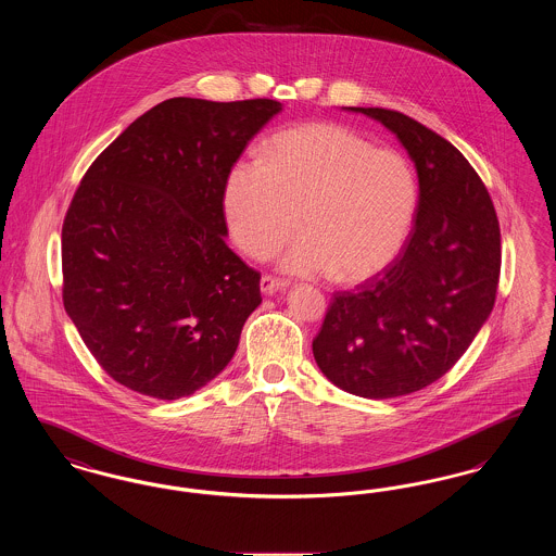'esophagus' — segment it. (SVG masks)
Instances as JSON below:
<instances>
[{
    "instance_id": "1",
    "label": "esophagus",
    "mask_w": 556,
    "mask_h": 556,
    "mask_svg": "<svg viewBox=\"0 0 556 556\" xmlns=\"http://www.w3.org/2000/svg\"><path fill=\"white\" fill-rule=\"evenodd\" d=\"M286 288H290V281H286V279H277V277H270V275H265L261 279V291L263 293H275V291L286 290Z\"/></svg>"
}]
</instances>
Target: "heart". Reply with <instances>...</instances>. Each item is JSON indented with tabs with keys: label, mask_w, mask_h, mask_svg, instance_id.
I'll return each mask as SVG.
<instances>
[{
	"label": "heart",
	"mask_w": 556,
	"mask_h": 556,
	"mask_svg": "<svg viewBox=\"0 0 556 556\" xmlns=\"http://www.w3.org/2000/svg\"><path fill=\"white\" fill-rule=\"evenodd\" d=\"M419 206L413 164L336 123L277 132L263 160H238L223 186V212L239 248L273 256L298 231L281 265L356 283L390 265Z\"/></svg>",
	"instance_id": "1"
}]
</instances>
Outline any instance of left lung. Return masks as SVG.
I'll list each match as a JSON object with an SVG mask.
<instances>
[{"label": "left lung", "mask_w": 556, "mask_h": 556, "mask_svg": "<svg viewBox=\"0 0 556 556\" xmlns=\"http://www.w3.org/2000/svg\"><path fill=\"white\" fill-rule=\"evenodd\" d=\"M394 132L415 162L419 206L396 261L338 291L313 340L323 375L354 396L424 390L448 372L490 317L501 227L467 159L438 132L386 108H345Z\"/></svg>", "instance_id": "1"}]
</instances>
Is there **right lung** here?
Listing matches in <instances>:
<instances>
[{
	"mask_svg": "<svg viewBox=\"0 0 556 556\" xmlns=\"http://www.w3.org/2000/svg\"><path fill=\"white\" fill-rule=\"evenodd\" d=\"M275 100L170 98L85 173L62 225V300L121 386L191 396L229 365L261 273L225 243L223 186Z\"/></svg>",
	"mask_w": 556,
	"mask_h": 556,
	"instance_id": "right-lung-1",
	"label": "right lung"
}]
</instances>
